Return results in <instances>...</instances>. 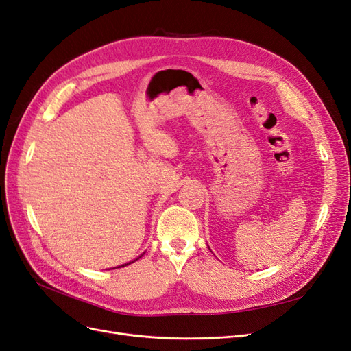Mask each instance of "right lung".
Segmentation results:
<instances>
[{"label": "right lung", "instance_id": "1", "mask_svg": "<svg viewBox=\"0 0 351 351\" xmlns=\"http://www.w3.org/2000/svg\"><path fill=\"white\" fill-rule=\"evenodd\" d=\"M137 259H139V258H137ZM137 259H134V261H137ZM134 261H132V262H129V263H125V265H130V263H133ZM125 265H121V267H125ZM121 267H119V268H121Z\"/></svg>", "mask_w": 351, "mask_h": 351}]
</instances>
